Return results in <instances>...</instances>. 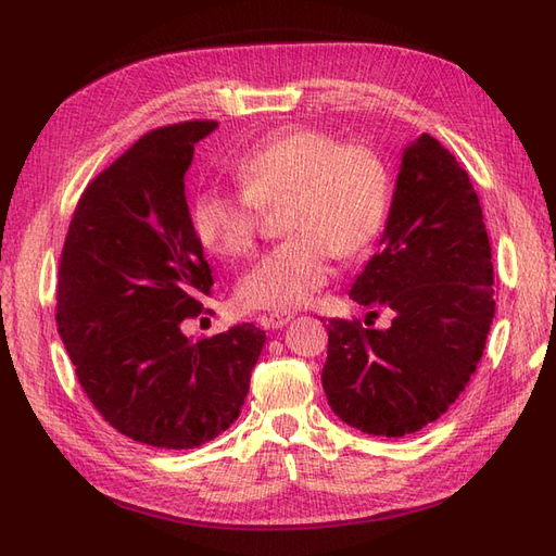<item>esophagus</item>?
I'll list each match as a JSON object with an SVG mask.
<instances>
[{
  "label": "esophagus",
  "instance_id": "esophagus-1",
  "mask_svg": "<svg viewBox=\"0 0 556 556\" xmlns=\"http://www.w3.org/2000/svg\"><path fill=\"white\" fill-rule=\"evenodd\" d=\"M292 319L290 313H271V315H264L262 317V325L268 329H282Z\"/></svg>",
  "mask_w": 556,
  "mask_h": 556
}]
</instances>
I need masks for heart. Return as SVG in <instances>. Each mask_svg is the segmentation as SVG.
<instances>
[{"label": "heart", "mask_w": 556, "mask_h": 556, "mask_svg": "<svg viewBox=\"0 0 556 556\" xmlns=\"http://www.w3.org/2000/svg\"><path fill=\"white\" fill-rule=\"evenodd\" d=\"M241 192L206 190L192 208L199 241L215 255L255 248L260 208L282 206L288 241L250 268L241 306L290 313L311 304L331 276V257H355L376 241L390 208V174L364 143H341L315 127H282L231 160Z\"/></svg>", "instance_id": "1"}]
</instances>
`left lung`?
Here are the masks:
<instances>
[{
    "label": "left lung",
    "mask_w": 556,
    "mask_h": 556,
    "mask_svg": "<svg viewBox=\"0 0 556 556\" xmlns=\"http://www.w3.org/2000/svg\"><path fill=\"white\" fill-rule=\"evenodd\" d=\"M492 245L468 174L429 134L403 148L378 255L350 299L392 315L387 329L329 319L323 387L364 433L401 439L464 392L494 319Z\"/></svg>",
    "instance_id": "8db88e82"
}]
</instances>
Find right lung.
I'll list each match as a JSON object with an SVG mask.
<instances>
[{"label": "right lung", "mask_w": 556, "mask_h": 556, "mask_svg": "<svg viewBox=\"0 0 556 556\" xmlns=\"http://www.w3.org/2000/svg\"><path fill=\"white\" fill-rule=\"evenodd\" d=\"M215 127L141 137L83 192L60 257L55 319L80 387L113 429L160 450L199 447L239 417L266 341L250 323L182 333L213 285L185 172Z\"/></svg>", "instance_id": "add662e5"}]
</instances>
